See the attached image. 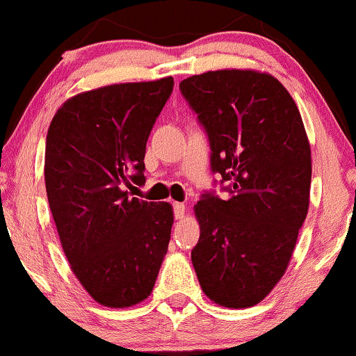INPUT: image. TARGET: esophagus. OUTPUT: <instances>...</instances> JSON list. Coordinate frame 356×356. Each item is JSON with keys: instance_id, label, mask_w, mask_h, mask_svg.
<instances>
[{"instance_id": "1", "label": "esophagus", "mask_w": 356, "mask_h": 356, "mask_svg": "<svg viewBox=\"0 0 356 356\" xmlns=\"http://www.w3.org/2000/svg\"><path fill=\"white\" fill-rule=\"evenodd\" d=\"M174 216L175 219H184L186 218V204L184 202H174Z\"/></svg>"}]
</instances>
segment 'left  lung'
<instances>
[{
    "mask_svg": "<svg viewBox=\"0 0 356 356\" xmlns=\"http://www.w3.org/2000/svg\"><path fill=\"white\" fill-rule=\"evenodd\" d=\"M184 99L211 144V169L227 195L194 206L201 236L191 259L202 291L249 308L277 284L309 206L312 149L300 110L275 76L216 70L182 80Z\"/></svg>",
    "mask_w": 356,
    "mask_h": 356,
    "instance_id": "obj_1",
    "label": "left lung"
}]
</instances>
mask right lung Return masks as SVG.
<instances>
[{
	"label": "right lung",
	"mask_w": 356,
	"mask_h": 356,
	"mask_svg": "<svg viewBox=\"0 0 356 356\" xmlns=\"http://www.w3.org/2000/svg\"><path fill=\"white\" fill-rule=\"evenodd\" d=\"M172 76L79 93L47 136L44 184L73 275L97 303L127 308L152 293L174 224L169 202L130 197Z\"/></svg>",
	"instance_id": "obj_1"
}]
</instances>
